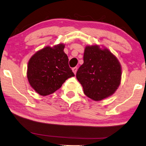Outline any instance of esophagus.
Wrapping results in <instances>:
<instances>
[{"label":"esophagus","instance_id":"34e87169","mask_svg":"<svg viewBox=\"0 0 146 146\" xmlns=\"http://www.w3.org/2000/svg\"><path fill=\"white\" fill-rule=\"evenodd\" d=\"M77 70H78V68L77 67L72 68V71H73V72L74 73V74H76V72H77Z\"/></svg>","mask_w":146,"mask_h":146}]
</instances>
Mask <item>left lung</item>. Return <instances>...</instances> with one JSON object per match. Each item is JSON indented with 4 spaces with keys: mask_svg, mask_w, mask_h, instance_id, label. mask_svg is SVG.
I'll list each match as a JSON object with an SVG mask.
<instances>
[{
    "mask_svg": "<svg viewBox=\"0 0 146 146\" xmlns=\"http://www.w3.org/2000/svg\"><path fill=\"white\" fill-rule=\"evenodd\" d=\"M83 64L78 68L76 78L85 94L94 101L113 95L121 82V68L118 59L106 48L97 44L87 46Z\"/></svg>",
    "mask_w": 146,
    "mask_h": 146,
    "instance_id": "left-lung-1",
    "label": "left lung"
}]
</instances>
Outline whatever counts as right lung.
Masks as SVG:
<instances>
[{
	"instance_id": "add662e5",
	"label": "right lung",
	"mask_w": 146,
	"mask_h": 146,
	"mask_svg": "<svg viewBox=\"0 0 146 146\" xmlns=\"http://www.w3.org/2000/svg\"><path fill=\"white\" fill-rule=\"evenodd\" d=\"M64 48L63 43L53 47L47 46L33 54L28 61V82L40 95L52 94L68 78L74 76Z\"/></svg>"
}]
</instances>
